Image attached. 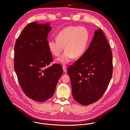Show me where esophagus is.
Segmentation results:
<instances>
[{
  "mask_svg": "<svg viewBox=\"0 0 130 130\" xmlns=\"http://www.w3.org/2000/svg\"><path fill=\"white\" fill-rule=\"evenodd\" d=\"M62 69H63V71L64 73H67V67H66V66H62Z\"/></svg>",
  "mask_w": 130,
  "mask_h": 130,
  "instance_id": "1",
  "label": "esophagus"
}]
</instances>
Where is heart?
I'll return each mask as SVG.
<instances>
[{
	"label": "heart",
	"instance_id": "obj_1",
	"mask_svg": "<svg viewBox=\"0 0 130 130\" xmlns=\"http://www.w3.org/2000/svg\"><path fill=\"white\" fill-rule=\"evenodd\" d=\"M56 39L48 41V47L54 56H58L64 46L65 52L57 60L62 64H67L73 58H77L84 55L88 44L89 34L84 27L69 26L62 29Z\"/></svg>",
	"mask_w": 130,
	"mask_h": 130
}]
</instances>
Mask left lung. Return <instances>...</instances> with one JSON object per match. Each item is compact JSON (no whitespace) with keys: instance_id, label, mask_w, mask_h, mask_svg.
<instances>
[{"instance_id":"8db88e82","label":"left lung","mask_w":130,"mask_h":130,"mask_svg":"<svg viewBox=\"0 0 130 130\" xmlns=\"http://www.w3.org/2000/svg\"><path fill=\"white\" fill-rule=\"evenodd\" d=\"M73 98L88 105L98 101L107 89L112 73V56L109 42L101 28L95 31L91 43L74 65L68 69Z\"/></svg>"}]
</instances>
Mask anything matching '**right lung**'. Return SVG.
<instances>
[{"label": "right lung", "mask_w": 130, "mask_h": 130, "mask_svg": "<svg viewBox=\"0 0 130 130\" xmlns=\"http://www.w3.org/2000/svg\"><path fill=\"white\" fill-rule=\"evenodd\" d=\"M51 29L48 23L31 22L23 29L14 46V68L20 87L28 98L38 102L53 95L63 73L59 64L48 67L53 61L47 45Z\"/></svg>", "instance_id": "right-lung-1"}]
</instances>
